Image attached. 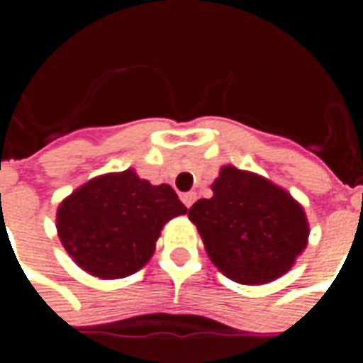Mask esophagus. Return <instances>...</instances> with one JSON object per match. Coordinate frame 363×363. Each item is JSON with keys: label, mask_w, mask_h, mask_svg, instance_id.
Masks as SVG:
<instances>
[{"label": "esophagus", "mask_w": 363, "mask_h": 363, "mask_svg": "<svg viewBox=\"0 0 363 363\" xmlns=\"http://www.w3.org/2000/svg\"><path fill=\"white\" fill-rule=\"evenodd\" d=\"M182 204L186 206V208H190V206L194 204V200H196V192H184L181 196Z\"/></svg>", "instance_id": "34e87169"}]
</instances>
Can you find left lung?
I'll list each match as a JSON object with an SVG mask.
<instances>
[{"label":"left lung","instance_id":"1","mask_svg":"<svg viewBox=\"0 0 363 363\" xmlns=\"http://www.w3.org/2000/svg\"><path fill=\"white\" fill-rule=\"evenodd\" d=\"M213 196L189 210L208 257L229 280L257 286L294 267L307 245L309 225L301 206L259 174L223 167Z\"/></svg>","mask_w":363,"mask_h":363}]
</instances>
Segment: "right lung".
I'll list each match as a JSON object with an SVG mask.
<instances>
[{"instance_id": "obj_1", "label": "right lung", "mask_w": 363, "mask_h": 363, "mask_svg": "<svg viewBox=\"0 0 363 363\" xmlns=\"http://www.w3.org/2000/svg\"><path fill=\"white\" fill-rule=\"evenodd\" d=\"M186 213L169 184L153 186L134 171L96 177L58 208V235L85 272L114 280L138 272L155 251L167 221Z\"/></svg>"}]
</instances>
